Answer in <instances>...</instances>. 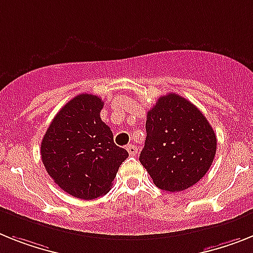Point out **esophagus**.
Here are the masks:
<instances>
[{
    "mask_svg": "<svg viewBox=\"0 0 253 253\" xmlns=\"http://www.w3.org/2000/svg\"><path fill=\"white\" fill-rule=\"evenodd\" d=\"M126 149H127V152H128V154H130V156H135V154L137 153V148L133 145V144H128V145L126 146Z\"/></svg>",
    "mask_w": 253,
    "mask_h": 253,
    "instance_id": "esophagus-1",
    "label": "esophagus"
}]
</instances>
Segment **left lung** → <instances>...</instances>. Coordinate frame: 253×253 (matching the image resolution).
Segmentation results:
<instances>
[{
    "instance_id": "1",
    "label": "left lung",
    "mask_w": 253,
    "mask_h": 253,
    "mask_svg": "<svg viewBox=\"0 0 253 253\" xmlns=\"http://www.w3.org/2000/svg\"><path fill=\"white\" fill-rule=\"evenodd\" d=\"M145 145L140 162L157 188L181 192L211 167L217 140L202 112L185 97L166 94L146 114Z\"/></svg>"
}]
</instances>
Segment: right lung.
I'll use <instances>...</instances> for the list:
<instances>
[{
    "label": "right lung",
    "instance_id": "add662e5",
    "mask_svg": "<svg viewBox=\"0 0 253 253\" xmlns=\"http://www.w3.org/2000/svg\"><path fill=\"white\" fill-rule=\"evenodd\" d=\"M104 101L81 94L59 110L41 143L48 175L68 194L95 199L107 194L117 171L128 157L114 144L110 127L101 121Z\"/></svg>",
    "mask_w": 253,
    "mask_h": 253
}]
</instances>
